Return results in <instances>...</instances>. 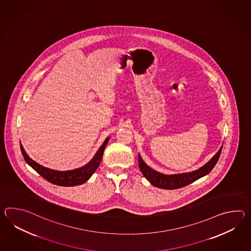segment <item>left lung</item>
Here are the masks:
<instances>
[{
    "mask_svg": "<svg viewBox=\"0 0 251 251\" xmlns=\"http://www.w3.org/2000/svg\"><path fill=\"white\" fill-rule=\"evenodd\" d=\"M222 149L223 147L219 150L217 154L213 156L206 165L201 167L198 170H195L189 173L176 174V175H164V174L159 173L156 170L152 169L151 167H149L139 154V169L147 180L150 181V183L153 184L154 186L161 189H177L192 184L196 180L210 173L219 160V157L222 153Z\"/></svg>",
    "mask_w": 251,
    "mask_h": 251,
    "instance_id": "obj_1",
    "label": "left lung"
}]
</instances>
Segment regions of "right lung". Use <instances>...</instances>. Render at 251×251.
<instances>
[{
    "label": "right lung",
    "mask_w": 251,
    "mask_h": 251,
    "mask_svg": "<svg viewBox=\"0 0 251 251\" xmlns=\"http://www.w3.org/2000/svg\"><path fill=\"white\" fill-rule=\"evenodd\" d=\"M110 137H108L105 139L103 144L100 146L99 151H97L95 156L88 164L80 168L68 170V171H58V170H54V169L43 167L39 165V163L32 160L28 156V154L26 153V151H24L22 144H21V150H22L23 157L28 166L32 167L37 173H39L43 178L48 180L50 183L59 185V186H75L79 184H83L86 181H88L90 177L93 176V174L95 173V170L98 168L101 161L103 151L105 150V147Z\"/></svg>",
    "instance_id": "obj_1"
}]
</instances>
